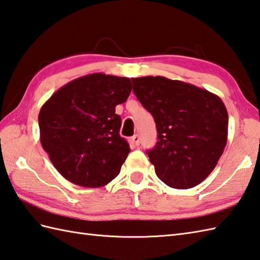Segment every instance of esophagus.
I'll return each mask as SVG.
<instances>
[{"mask_svg": "<svg viewBox=\"0 0 260 260\" xmlns=\"http://www.w3.org/2000/svg\"><path fill=\"white\" fill-rule=\"evenodd\" d=\"M132 142L134 143L136 146H138V145H140V143H141V138H140V135H134L132 137Z\"/></svg>", "mask_w": 260, "mask_h": 260, "instance_id": "esophagus-1", "label": "esophagus"}]
</instances>
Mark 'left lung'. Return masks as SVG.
Returning <instances> with one entry per match:
<instances>
[{"label": "left lung", "mask_w": 260, "mask_h": 260, "mask_svg": "<svg viewBox=\"0 0 260 260\" xmlns=\"http://www.w3.org/2000/svg\"><path fill=\"white\" fill-rule=\"evenodd\" d=\"M133 90L152 114L158 142L147 150L157 177L187 189L201 184L224 153L228 113L218 96L162 76L132 78Z\"/></svg>", "instance_id": "obj_1"}]
</instances>
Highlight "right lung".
Returning <instances> with one entry per match:
<instances>
[{
    "label": "right lung",
    "mask_w": 260,
    "mask_h": 260,
    "mask_svg": "<svg viewBox=\"0 0 260 260\" xmlns=\"http://www.w3.org/2000/svg\"><path fill=\"white\" fill-rule=\"evenodd\" d=\"M132 90L127 77L94 73L56 90L39 114L40 140L54 167L78 186H105L120 172L129 153L119 135L115 107Z\"/></svg>",
    "instance_id": "1"
}]
</instances>
